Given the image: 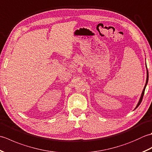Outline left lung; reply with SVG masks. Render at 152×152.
Instances as JSON below:
<instances>
[{
	"label": "left lung",
	"instance_id": "8db88e82",
	"mask_svg": "<svg viewBox=\"0 0 152 152\" xmlns=\"http://www.w3.org/2000/svg\"><path fill=\"white\" fill-rule=\"evenodd\" d=\"M146 68H147V67H146ZM148 82V70H147V78H146V84H145V86H144V89H143V91H142V95H141V96H140V100H139V101H138V104H137V106H136V108H135V109H136V108L138 107V106L140 104V103H141L142 101V98H143V96H144V94L145 89H146V86H147Z\"/></svg>",
	"mask_w": 152,
	"mask_h": 152
}]
</instances>
